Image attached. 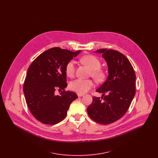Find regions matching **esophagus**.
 <instances>
[{
  "label": "esophagus",
  "mask_w": 158,
  "mask_h": 158,
  "mask_svg": "<svg viewBox=\"0 0 158 158\" xmlns=\"http://www.w3.org/2000/svg\"><path fill=\"white\" fill-rule=\"evenodd\" d=\"M77 95L79 97H82V96H83V94H77Z\"/></svg>",
  "instance_id": "esophagus-1"
}]
</instances>
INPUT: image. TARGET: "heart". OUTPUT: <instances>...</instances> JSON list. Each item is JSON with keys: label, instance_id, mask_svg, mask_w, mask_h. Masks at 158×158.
<instances>
[{"label": "heart", "instance_id": "b5f03b06", "mask_svg": "<svg viewBox=\"0 0 158 158\" xmlns=\"http://www.w3.org/2000/svg\"><path fill=\"white\" fill-rule=\"evenodd\" d=\"M83 64L86 65L91 70L92 76L97 81H102L105 77L104 71L100 68L101 61L94 55H86L81 59ZM66 73L69 77H73L75 73V62L73 60L69 61L66 66ZM94 86V83L90 79H77L69 84L70 89L78 94H85L90 90Z\"/></svg>", "mask_w": 158, "mask_h": 158}]
</instances>
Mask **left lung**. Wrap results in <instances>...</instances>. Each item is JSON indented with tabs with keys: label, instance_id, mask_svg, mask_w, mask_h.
Returning <instances> with one entry per match:
<instances>
[{
	"label": "left lung",
	"instance_id": "1",
	"mask_svg": "<svg viewBox=\"0 0 158 158\" xmlns=\"http://www.w3.org/2000/svg\"><path fill=\"white\" fill-rule=\"evenodd\" d=\"M94 52L102 54L107 63L108 76L96 90L102 94L101 98L93 97L87 112L95 122L108 124L119 120L127 111L135 95V72L130 61L122 53L107 48Z\"/></svg>",
	"mask_w": 158,
	"mask_h": 158
}]
</instances>
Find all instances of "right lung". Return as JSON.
I'll return each mask as SVG.
<instances>
[{
	"mask_svg": "<svg viewBox=\"0 0 158 158\" xmlns=\"http://www.w3.org/2000/svg\"><path fill=\"white\" fill-rule=\"evenodd\" d=\"M81 52L59 47L50 48L33 61L28 69L23 94L31 113L45 124H56L66 116L70 104L78 98L74 92L57 89L67 87L66 66Z\"/></svg>",
	"mask_w": 158,
	"mask_h": 158,
	"instance_id": "1",
	"label": "right lung"
}]
</instances>
